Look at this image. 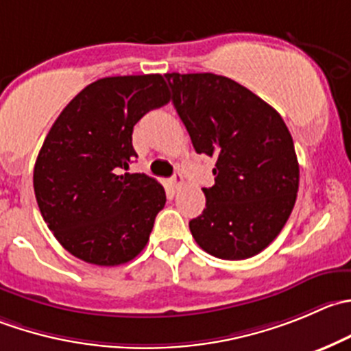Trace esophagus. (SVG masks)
<instances>
[{
  "mask_svg": "<svg viewBox=\"0 0 351 351\" xmlns=\"http://www.w3.org/2000/svg\"><path fill=\"white\" fill-rule=\"evenodd\" d=\"M171 185H173V189H182V185H183V175L182 173H175V176H173L171 178Z\"/></svg>",
  "mask_w": 351,
  "mask_h": 351,
  "instance_id": "34e87169",
  "label": "esophagus"
}]
</instances>
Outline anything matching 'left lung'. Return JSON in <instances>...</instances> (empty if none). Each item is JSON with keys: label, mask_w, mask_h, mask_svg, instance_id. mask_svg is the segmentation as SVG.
Returning <instances> with one entry per match:
<instances>
[{"label": "left lung", "mask_w": 351, "mask_h": 351, "mask_svg": "<svg viewBox=\"0 0 351 351\" xmlns=\"http://www.w3.org/2000/svg\"><path fill=\"white\" fill-rule=\"evenodd\" d=\"M197 154L214 158L206 209L189 223L197 245L226 261L258 254L287 224L298 192L293 138L273 106L231 78L166 73Z\"/></svg>", "instance_id": "8db88e82"}]
</instances>
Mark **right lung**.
<instances>
[{"label":"right lung","mask_w":351,"mask_h":351,"mask_svg":"<svg viewBox=\"0 0 351 351\" xmlns=\"http://www.w3.org/2000/svg\"><path fill=\"white\" fill-rule=\"evenodd\" d=\"M168 101L159 73L106 77L56 118L34 166V192L47 228L71 255L120 266L145 247L165 189L144 173L123 171L137 158L135 123Z\"/></svg>","instance_id":"add662e5"}]
</instances>
